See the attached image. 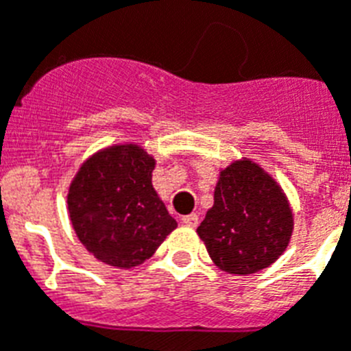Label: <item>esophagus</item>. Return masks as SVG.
<instances>
[{
	"instance_id": "esophagus-1",
	"label": "esophagus",
	"mask_w": 351,
	"mask_h": 351,
	"mask_svg": "<svg viewBox=\"0 0 351 351\" xmlns=\"http://www.w3.org/2000/svg\"><path fill=\"white\" fill-rule=\"evenodd\" d=\"M182 224L184 226H190V228H195L197 224H199V217L195 215V213H190V215H184L181 219Z\"/></svg>"
}]
</instances>
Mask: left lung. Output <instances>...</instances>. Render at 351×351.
<instances>
[{"label": "left lung", "mask_w": 351, "mask_h": 351, "mask_svg": "<svg viewBox=\"0 0 351 351\" xmlns=\"http://www.w3.org/2000/svg\"><path fill=\"white\" fill-rule=\"evenodd\" d=\"M292 226L280 184L256 163L240 159L221 172L213 206L197 233L217 267L244 276L276 262L289 245Z\"/></svg>", "instance_id": "obj_1"}]
</instances>
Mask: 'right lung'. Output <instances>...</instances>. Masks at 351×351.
Here are the masks:
<instances>
[{
	"label": "right lung",
	"instance_id": "add662e5",
	"mask_svg": "<svg viewBox=\"0 0 351 351\" xmlns=\"http://www.w3.org/2000/svg\"><path fill=\"white\" fill-rule=\"evenodd\" d=\"M154 167L140 145H112L93 154L69 184L73 230L100 262L136 267L178 228L152 186Z\"/></svg>",
	"mask_w": 351,
	"mask_h": 351
}]
</instances>
